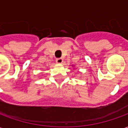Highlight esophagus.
Masks as SVG:
<instances>
[{"label":"esophagus","mask_w":128,"mask_h":128,"mask_svg":"<svg viewBox=\"0 0 128 128\" xmlns=\"http://www.w3.org/2000/svg\"><path fill=\"white\" fill-rule=\"evenodd\" d=\"M56 62L58 64H62L63 63V59L62 58H57L56 59Z\"/></svg>","instance_id":"1"}]
</instances>
